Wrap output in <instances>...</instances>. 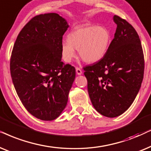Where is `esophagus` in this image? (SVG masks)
Segmentation results:
<instances>
[{"instance_id":"esophagus-1","label":"esophagus","mask_w":151,"mask_h":151,"mask_svg":"<svg viewBox=\"0 0 151 151\" xmlns=\"http://www.w3.org/2000/svg\"><path fill=\"white\" fill-rule=\"evenodd\" d=\"M76 73H77L78 75H81L82 74V70L80 69L79 68H76Z\"/></svg>"}]
</instances>
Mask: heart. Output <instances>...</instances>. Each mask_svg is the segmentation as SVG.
Instances as JSON below:
<instances>
[{
    "label": "heart",
    "instance_id": "1",
    "mask_svg": "<svg viewBox=\"0 0 151 151\" xmlns=\"http://www.w3.org/2000/svg\"><path fill=\"white\" fill-rule=\"evenodd\" d=\"M67 41L61 45V55L66 63H71L79 50L81 59L87 63L103 59L109 50L111 35L107 28L93 25L75 28L67 36Z\"/></svg>",
    "mask_w": 151,
    "mask_h": 151
}]
</instances>
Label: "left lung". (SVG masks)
<instances>
[{"instance_id":"obj_1","label":"left lung","mask_w":151,"mask_h":151,"mask_svg":"<svg viewBox=\"0 0 151 151\" xmlns=\"http://www.w3.org/2000/svg\"><path fill=\"white\" fill-rule=\"evenodd\" d=\"M114 37L103 59L83 68L92 106L102 115L116 117L131 106L144 78V59L134 27L118 16Z\"/></svg>"}]
</instances>
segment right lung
<instances>
[{
    "label": "right lung",
    "mask_w": 151,
    "mask_h": 151,
    "mask_svg": "<svg viewBox=\"0 0 151 151\" xmlns=\"http://www.w3.org/2000/svg\"><path fill=\"white\" fill-rule=\"evenodd\" d=\"M68 27L58 14L36 16L20 32L12 52L10 73L18 96L30 114L43 121L61 114L75 79V68L61 61Z\"/></svg>",
    "instance_id": "add662e5"
}]
</instances>
